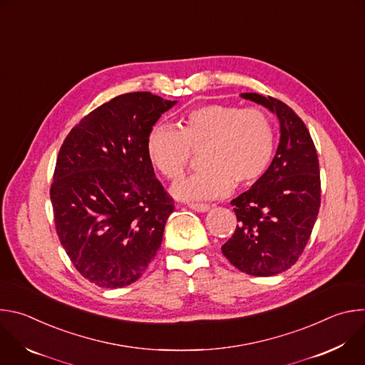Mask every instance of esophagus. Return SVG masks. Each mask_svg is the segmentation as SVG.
<instances>
[{
    "mask_svg": "<svg viewBox=\"0 0 365 365\" xmlns=\"http://www.w3.org/2000/svg\"><path fill=\"white\" fill-rule=\"evenodd\" d=\"M187 206L192 211H196V212H206V211H210V207H211L210 203H195V202L187 203Z\"/></svg>",
    "mask_w": 365,
    "mask_h": 365,
    "instance_id": "esophagus-1",
    "label": "esophagus"
}]
</instances>
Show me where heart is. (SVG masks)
Here are the masks:
<instances>
[{
	"instance_id": "b5f03b06",
	"label": "heart",
	"mask_w": 365,
	"mask_h": 365,
	"mask_svg": "<svg viewBox=\"0 0 365 365\" xmlns=\"http://www.w3.org/2000/svg\"><path fill=\"white\" fill-rule=\"evenodd\" d=\"M202 147L205 168L172 186L179 199L221 197L234 189L235 182L248 186L262 179L273 160L276 133L262 110L212 103L187 113L180 128L154 124L145 141L150 160L168 179H178L193 148Z\"/></svg>"
}]
</instances>
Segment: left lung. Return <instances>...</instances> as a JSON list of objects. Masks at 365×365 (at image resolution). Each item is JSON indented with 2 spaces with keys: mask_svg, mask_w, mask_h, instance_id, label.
<instances>
[{
  "mask_svg": "<svg viewBox=\"0 0 365 365\" xmlns=\"http://www.w3.org/2000/svg\"><path fill=\"white\" fill-rule=\"evenodd\" d=\"M274 113L280 143L262 179L231 200L238 220L221 247L240 272L267 277L290 269L302 255L321 206L317 148L309 130L284 102L259 93H241Z\"/></svg>",
  "mask_w": 365,
  "mask_h": 365,
  "instance_id": "left-lung-1",
  "label": "left lung"
}]
</instances>
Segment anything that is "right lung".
<instances>
[{
	"instance_id": "right-lung-1",
	"label": "right lung",
	"mask_w": 365,
	"mask_h": 365,
	"mask_svg": "<svg viewBox=\"0 0 365 365\" xmlns=\"http://www.w3.org/2000/svg\"><path fill=\"white\" fill-rule=\"evenodd\" d=\"M176 102L118 95L83 117L61 147L50 187L56 232L75 269L99 287L134 283L160 248L175 205L145 141Z\"/></svg>"
}]
</instances>
